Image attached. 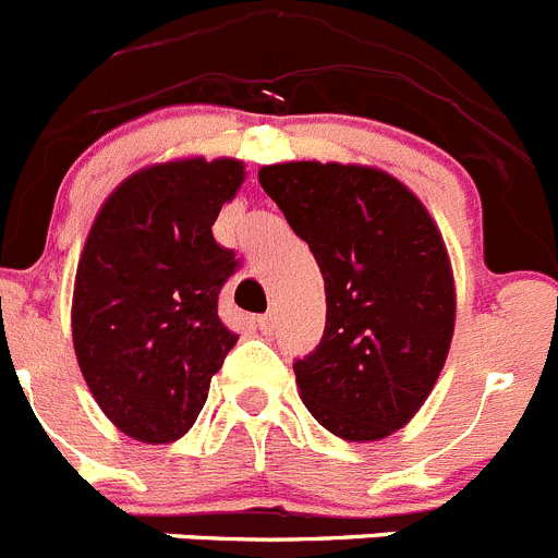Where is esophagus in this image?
<instances>
[{
    "instance_id": "34e87169",
    "label": "esophagus",
    "mask_w": 558,
    "mask_h": 558,
    "mask_svg": "<svg viewBox=\"0 0 558 558\" xmlns=\"http://www.w3.org/2000/svg\"><path fill=\"white\" fill-rule=\"evenodd\" d=\"M253 323H255V328L264 330V333H267V330L275 328V316H272V314H260V316H255Z\"/></svg>"
}]
</instances>
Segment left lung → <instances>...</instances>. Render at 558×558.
<instances>
[{
	"mask_svg": "<svg viewBox=\"0 0 558 558\" xmlns=\"http://www.w3.org/2000/svg\"><path fill=\"white\" fill-rule=\"evenodd\" d=\"M258 180L325 278L323 341L294 361L305 409L348 441L395 434L430 395L453 339L439 228L398 178L373 167L291 160Z\"/></svg>",
	"mask_w": 558,
	"mask_h": 558,
	"instance_id": "8db88e82",
	"label": "left lung"
}]
</instances>
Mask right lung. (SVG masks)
Returning <instances> with one entry per match:
<instances>
[{"mask_svg": "<svg viewBox=\"0 0 558 558\" xmlns=\"http://www.w3.org/2000/svg\"><path fill=\"white\" fill-rule=\"evenodd\" d=\"M242 183L235 158L155 163L117 185L85 239L74 353L99 409L133 439L163 445L192 428L239 339L217 311L239 260L210 228Z\"/></svg>", "mask_w": 558, "mask_h": 558, "instance_id": "right-lung-1", "label": "right lung"}]
</instances>
